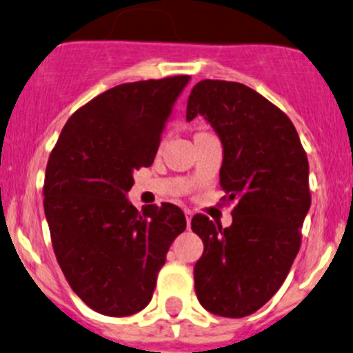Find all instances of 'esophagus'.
<instances>
[{"mask_svg": "<svg viewBox=\"0 0 353 353\" xmlns=\"http://www.w3.org/2000/svg\"><path fill=\"white\" fill-rule=\"evenodd\" d=\"M192 216H194V214H192V210L185 209V219H187V228H190V223H192Z\"/></svg>", "mask_w": 353, "mask_h": 353, "instance_id": "obj_1", "label": "esophagus"}]
</instances>
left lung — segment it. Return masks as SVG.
Listing matches in <instances>:
<instances>
[{"label": "left lung", "mask_w": 353, "mask_h": 353, "mask_svg": "<svg viewBox=\"0 0 353 353\" xmlns=\"http://www.w3.org/2000/svg\"><path fill=\"white\" fill-rule=\"evenodd\" d=\"M201 114L221 137L223 202H236L232 224L203 214L192 230L203 241L194 281L199 303L243 318L272 299L301 248L311 205L310 163L290 119L246 85L203 79L192 88L187 121Z\"/></svg>", "instance_id": "left-lung-1"}]
</instances>
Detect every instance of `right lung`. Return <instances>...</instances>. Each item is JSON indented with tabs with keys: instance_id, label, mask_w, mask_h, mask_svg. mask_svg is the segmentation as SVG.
Masks as SVG:
<instances>
[{
	"instance_id": "add662e5",
	"label": "right lung",
	"mask_w": 353,
	"mask_h": 353,
	"mask_svg": "<svg viewBox=\"0 0 353 353\" xmlns=\"http://www.w3.org/2000/svg\"><path fill=\"white\" fill-rule=\"evenodd\" d=\"M190 76L123 83L69 117L49 156L43 210L57 263L79 299L105 316L150 304L173 239L187 228L173 203L127 202L132 173L151 166Z\"/></svg>"
}]
</instances>
